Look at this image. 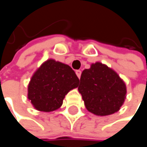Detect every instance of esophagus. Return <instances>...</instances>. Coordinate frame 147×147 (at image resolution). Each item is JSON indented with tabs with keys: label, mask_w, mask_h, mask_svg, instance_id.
Masks as SVG:
<instances>
[{
	"label": "esophagus",
	"mask_w": 147,
	"mask_h": 147,
	"mask_svg": "<svg viewBox=\"0 0 147 147\" xmlns=\"http://www.w3.org/2000/svg\"><path fill=\"white\" fill-rule=\"evenodd\" d=\"M76 76H78V78H80V77H81V74H82V71H81L80 70H77V71H76Z\"/></svg>",
	"instance_id": "34e87169"
}]
</instances>
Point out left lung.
<instances>
[{"label": "left lung", "mask_w": 147, "mask_h": 147, "mask_svg": "<svg viewBox=\"0 0 147 147\" xmlns=\"http://www.w3.org/2000/svg\"><path fill=\"white\" fill-rule=\"evenodd\" d=\"M78 91L87 110L97 116L118 111L127 94L125 82L118 74L100 62L82 72Z\"/></svg>", "instance_id": "left-lung-1"}]
</instances>
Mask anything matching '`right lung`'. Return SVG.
<instances>
[{"instance_id":"1","label":"right lung","mask_w":147,"mask_h":147,"mask_svg":"<svg viewBox=\"0 0 147 147\" xmlns=\"http://www.w3.org/2000/svg\"><path fill=\"white\" fill-rule=\"evenodd\" d=\"M78 77L68 65L47 59L30 79L28 99L40 111H53L62 105L65 96L78 87Z\"/></svg>"}]
</instances>
